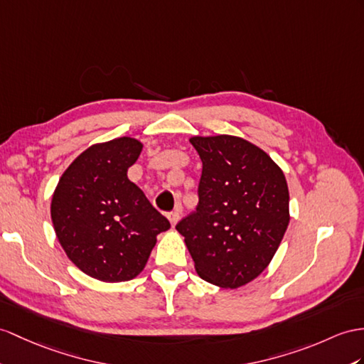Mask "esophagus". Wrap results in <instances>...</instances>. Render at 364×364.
Wrapping results in <instances>:
<instances>
[{"label": "esophagus", "mask_w": 364, "mask_h": 364, "mask_svg": "<svg viewBox=\"0 0 364 364\" xmlns=\"http://www.w3.org/2000/svg\"><path fill=\"white\" fill-rule=\"evenodd\" d=\"M168 220H170L171 225L174 227L177 224V220H179V211H171L168 213Z\"/></svg>", "instance_id": "1"}]
</instances>
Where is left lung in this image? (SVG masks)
I'll return each mask as SVG.
<instances>
[{
  "mask_svg": "<svg viewBox=\"0 0 364 364\" xmlns=\"http://www.w3.org/2000/svg\"><path fill=\"white\" fill-rule=\"evenodd\" d=\"M202 161L196 210L176 225L202 279L237 289L264 272L289 225L284 173L250 141L193 137Z\"/></svg>",
  "mask_w": 364,
  "mask_h": 364,
  "instance_id": "8db88e82",
  "label": "left lung"
}]
</instances>
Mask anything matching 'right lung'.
<instances>
[{
    "label": "right lung",
    "instance_id": "add662e5",
    "mask_svg": "<svg viewBox=\"0 0 364 364\" xmlns=\"http://www.w3.org/2000/svg\"><path fill=\"white\" fill-rule=\"evenodd\" d=\"M140 151L141 144L131 137L92 145L69 165L52 198L50 216L61 247L95 279L136 278L156 236L170 228L127 176Z\"/></svg>",
    "mask_w": 364,
    "mask_h": 364
}]
</instances>
